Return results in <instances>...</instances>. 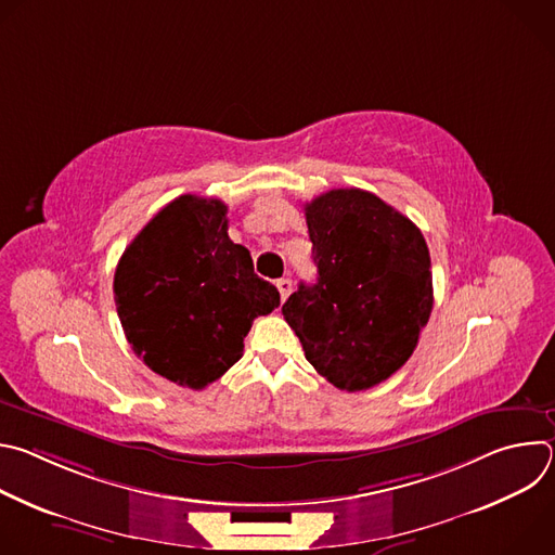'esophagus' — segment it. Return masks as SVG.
<instances>
[{
  "label": "esophagus",
  "instance_id": "obj_1",
  "mask_svg": "<svg viewBox=\"0 0 555 555\" xmlns=\"http://www.w3.org/2000/svg\"><path fill=\"white\" fill-rule=\"evenodd\" d=\"M276 287H279V294H281V298L285 300V298L292 294V289H294V283H292V279H279V281H276Z\"/></svg>",
  "mask_w": 555,
  "mask_h": 555
}]
</instances>
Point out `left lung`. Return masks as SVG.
<instances>
[{
	"instance_id": "left-lung-1",
	"label": "left lung",
	"mask_w": 555,
	"mask_h": 555,
	"mask_svg": "<svg viewBox=\"0 0 555 555\" xmlns=\"http://www.w3.org/2000/svg\"><path fill=\"white\" fill-rule=\"evenodd\" d=\"M319 281L283 305L307 362L340 390H366L413 356L433 311L422 230L377 195L334 189L305 204Z\"/></svg>"
}]
</instances>
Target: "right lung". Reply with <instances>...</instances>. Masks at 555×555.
Instances as JSON below:
<instances>
[{
    "label": "right lung",
    "instance_id": "right-lung-1",
    "mask_svg": "<svg viewBox=\"0 0 555 555\" xmlns=\"http://www.w3.org/2000/svg\"><path fill=\"white\" fill-rule=\"evenodd\" d=\"M228 206L180 195L122 253L114 300L138 358L180 386L204 388L244 356L257 315L281 305L228 236Z\"/></svg>",
    "mask_w": 555,
    "mask_h": 555
}]
</instances>
